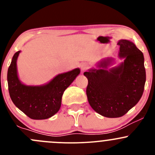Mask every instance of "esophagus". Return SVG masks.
<instances>
[{
	"label": "esophagus",
	"mask_w": 155,
	"mask_h": 155,
	"mask_svg": "<svg viewBox=\"0 0 155 155\" xmlns=\"http://www.w3.org/2000/svg\"><path fill=\"white\" fill-rule=\"evenodd\" d=\"M87 68H88V67H87V65L86 64H82L81 65V70H82V72L86 71V70Z\"/></svg>",
	"instance_id": "34e87169"
}]
</instances>
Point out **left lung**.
<instances>
[{"mask_svg":"<svg viewBox=\"0 0 155 155\" xmlns=\"http://www.w3.org/2000/svg\"><path fill=\"white\" fill-rule=\"evenodd\" d=\"M118 57L124 59L119 65L109 68L114 59L106 58L84 75L88 84L87 101L92 109L107 118L125 115L143 96L145 69L143 52L133 42L120 40Z\"/></svg>","mask_w":155,"mask_h":155,"instance_id":"8db88e82","label":"left lung"}]
</instances>
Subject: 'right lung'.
Returning <instances> with one entry per match:
<instances>
[{
    "mask_svg": "<svg viewBox=\"0 0 155 155\" xmlns=\"http://www.w3.org/2000/svg\"><path fill=\"white\" fill-rule=\"evenodd\" d=\"M21 51L14 54L7 72L9 93L17 108L32 119H47L57 113L61 105L64 91L70 86L80 69L61 73L48 83L27 85L20 81L17 72V59Z\"/></svg>",
    "mask_w": 155,
    "mask_h": 155,
    "instance_id": "1",
    "label": "right lung"
}]
</instances>
